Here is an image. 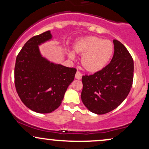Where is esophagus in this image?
<instances>
[{
	"label": "esophagus",
	"mask_w": 149,
	"mask_h": 149,
	"mask_svg": "<svg viewBox=\"0 0 149 149\" xmlns=\"http://www.w3.org/2000/svg\"><path fill=\"white\" fill-rule=\"evenodd\" d=\"M82 73L80 72V71H76V76H75V78H76V79H78V80H80L82 78Z\"/></svg>",
	"instance_id": "34e87169"
}]
</instances>
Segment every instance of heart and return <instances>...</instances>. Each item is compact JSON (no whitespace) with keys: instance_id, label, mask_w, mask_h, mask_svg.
<instances>
[{"instance_id":"1","label":"heart","mask_w":149,"mask_h":149,"mask_svg":"<svg viewBox=\"0 0 149 149\" xmlns=\"http://www.w3.org/2000/svg\"><path fill=\"white\" fill-rule=\"evenodd\" d=\"M113 50L111 41L96 36L79 39L74 45L75 52L83 54L82 65L90 72H97L103 69L111 59ZM68 55L70 59H75V53L73 51H69Z\"/></svg>"}]
</instances>
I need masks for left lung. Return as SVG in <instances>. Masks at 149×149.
Segmentation results:
<instances>
[{
	"label": "left lung",
	"mask_w": 149,
	"mask_h": 149,
	"mask_svg": "<svg viewBox=\"0 0 149 149\" xmlns=\"http://www.w3.org/2000/svg\"><path fill=\"white\" fill-rule=\"evenodd\" d=\"M114 54L107 66L94 74L82 77L81 100L89 111L105 114L127 97L133 83L134 61L125 46L113 40Z\"/></svg>",
	"instance_id": "8db88e82"
}]
</instances>
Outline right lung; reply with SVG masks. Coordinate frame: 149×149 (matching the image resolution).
<instances>
[{
  "label": "right lung",
  "mask_w": 149,
  "mask_h": 149,
  "mask_svg": "<svg viewBox=\"0 0 149 149\" xmlns=\"http://www.w3.org/2000/svg\"><path fill=\"white\" fill-rule=\"evenodd\" d=\"M49 31L30 38L18 54L15 85L22 102L29 109L49 113L61 105L76 69L57 64L41 55L39 45L52 39Z\"/></svg>",
  "instance_id": "1"
}]
</instances>
